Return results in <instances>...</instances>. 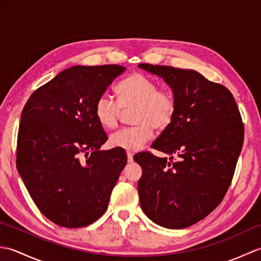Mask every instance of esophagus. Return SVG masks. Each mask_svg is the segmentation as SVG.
I'll list each match as a JSON object with an SVG mask.
<instances>
[{
	"label": "esophagus",
	"instance_id": "obj_1",
	"mask_svg": "<svg viewBox=\"0 0 261 261\" xmlns=\"http://www.w3.org/2000/svg\"><path fill=\"white\" fill-rule=\"evenodd\" d=\"M126 156H127V162H132V160H134V152L132 151H126Z\"/></svg>",
	"mask_w": 261,
	"mask_h": 261
}]
</instances>
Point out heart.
Instances as JSON below:
<instances>
[{
    "label": "heart",
    "instance_id": "heart-1",
    "mask_svg": "<svg viewBox=\"0 0 261 261\" xmlns=\"http://www.w3.org/2000/svg\"><path fill=\"white\" fill-rule=\"evenodd\" d=\"M118 102L108 95L97 98L94 112L105 129L118 126L122 109L134 108L132 122L136 125L125 127L110 137V145L138 150L153 136V127L164 130L173 121L176 113V99L167 90H158V84L148 76L134 73L122 80L115 87Z\"/></svg>",
    "mask_w": 261,
    "mask_h": 261
}]
</instances>
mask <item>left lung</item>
<instances>
[{"instance_id": "obj_1", "label": "left lung", "mask_w": 261, "mask_h": 261, "mask_svg": "<svg viewBox=\"0 0 261 261\" xmlns=\"http://www.w3.org/2000/svg\"><path fill=\"white\" fill-rule=\"evenodd\" d=\"M167 83L176 113L151 148L134 159L141 166L140 205L152 222L184 229L207 216L222 201L243 145L242 119L228 88L192 69L139 64Z\"/></svg>"}]
</instances>
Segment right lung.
I'll list each match as a JSON object with an SVG mask.
<instances>
[{"label": "right lung", "mask_w": 261, "mask_h": 261, "mask_svg": "<svg viewBox=\"0 0 261 261\" xmlns=\"http://www.w3.org/2000/svg\"><path fill=\"white\" fill-rule=\"evenodd\" d=\"M119 65L73 66L39 87L21 113L16 168L40 212L65 228L101 218L126 164L124 149L99 150L108 140L94 112Z\"/></svg>", "instance_id": "add662e5"}]
</instances>
